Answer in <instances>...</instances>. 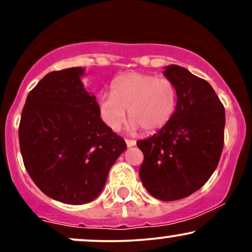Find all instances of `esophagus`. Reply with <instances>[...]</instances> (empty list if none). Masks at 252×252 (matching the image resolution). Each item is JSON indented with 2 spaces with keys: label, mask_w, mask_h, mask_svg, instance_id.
Instances as JSON below:
<instances>
[{
  "label": "esophagus",
  "mask_w": 252,
  "mask_h": 252,
  "mask_svg": "<svg viewBox=\"0 0 252 252\" xmlns=\"http://www.w3.org/2000/svg\"><path fill=\"white\" fill-rule=\"evenodd\" d=\"M126 143L128 147H134L136 144V141L135 140H126Z\"/></svg>",
  "instance_id": "esophagus-1"
}]
</instances>
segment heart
Wrapping results in <instances>:
<instances>
[{"label":"heart","instance_id":"heart-1","mask_svg":"<svg viewBox=\"0 0 252 252\" xmlns=\"http://www.w3.org/2000/svg\"><path fill=\"white\" fill-rule=\"evenodd\" d=\"M176 106V89L167 78L131 72L112 83V92L99 96L103 121L115 131L126 121V110L131 128L154 132L166 126Z\"/></svg>","mask_w":252,"mask_h":252}]
</instances>
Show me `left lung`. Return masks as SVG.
Instances as JSON below:
<instances>
[{
    "label": "left lung",
    "instance_id": "8db88e82",
    "mask_svg": "<svg viewBox=\"0 0 252 252\" xmlns=\"http://www.w3.org/2000/svg\"><path fill=\"white\" fill-rule=\"evenodd\" d=\"M176 89L172 118L156 134L137 141L144 158L140 178L154 198L173 201L201 189L224 146L225 110L206 80L178 65L164 67Z\"/></svg>",
    "mask_w": 252,
    "mask_h": 252
}]
</instances>
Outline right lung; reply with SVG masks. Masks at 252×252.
Segmentation results:
<instances>
[{
    "label": "right lung",
    "instance_id": "obj_1",
    "mask_svg": "<svg viewBox=\"0 0 252 252\" xmlns=\"http://www.w3.org/2000/svg\"><path fill=\"white\" fill-rule=\"evenodd\" d=\"M85 70L46 74L28 94L19 141L28 174L40 189L63 204L94 200L126 144L100 118L96 97L84 88Z\"/></svg>",
    "mask_w": 252,
    "mask_h": 252
}]
</instances>
